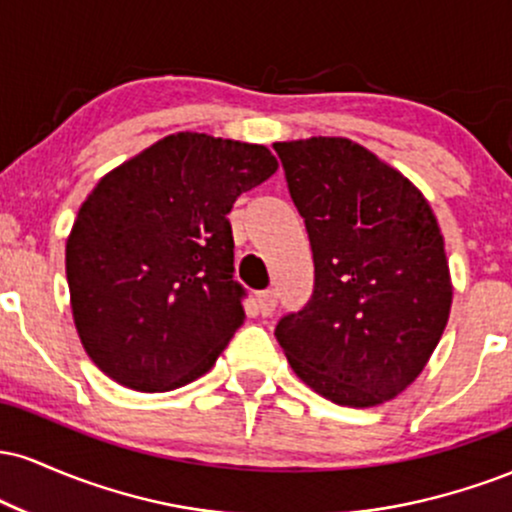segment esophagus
<instances>
[{
	"label": "esophagus",
	"mask_w": 512,
	"mask_h": 512,
	"mask_svg": "<svg viewBox=\"0 0 512 512\" xmlns=\"http://www.w3.org/2000/svg\"><path fill=\"white\" fill-rule=\"evenodd\" d=\"M255 301H257V308H260L262 315H272L276 310V291L274 289L260 291L255 296Z\"/></svg>",
	"instance_id": "esophagus-1"
}]
</instances>
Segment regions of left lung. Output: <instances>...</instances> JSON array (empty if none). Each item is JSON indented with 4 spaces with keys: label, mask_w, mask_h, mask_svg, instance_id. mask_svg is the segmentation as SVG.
Masks as SVG:
<instances>
[{
    "label": "left lung",
    "mask_w": 512,
    "mask_h": 512,
    "mask_svg": "<svg viewBox=\"0 0 512 512\" xmlns=\"http://www.w3.org/2000/svg\"><path fill=\"white\" fill-rule=\"evenodd\" d=\"M303 216L315 289L276 325L293 373L342 407H378L419 378L450 317L452 284L431 204L344 137L279 142Z\"/></svg>",
    "instance_id": "8db88e82"
}]
</instances>
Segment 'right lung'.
Listing matches in <instances>:
<instances>
[{
	"instance_id": "add662e5",
	"label": "right lung",
	"mask_w": 512,
	"mask_h": 512,
	"mask_svg": "<svg viewBox=\"0 0 512 512\" xmlns=\"http://www.w3.org/2000/svg\"><path fill=\"white\" fill-rule=\"evenodd\" d=\"M279 168L267 146L178 132L101 178L67 238L76 332L137 392L214 366L245 322L233 279V202Z\"/></svg>"
}]
</instances>
